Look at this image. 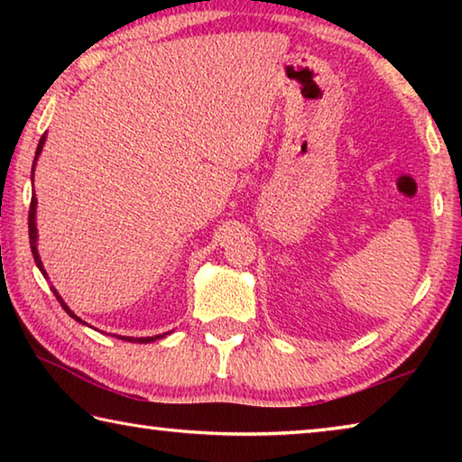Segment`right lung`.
<instances>
[{"label":"right lung","instance_id":"1","mask_svg":"<svg viewBox=\"0 0 462 462\" xmlns=\"http://www.w3.org/2000/svg\"><path fill=\"white\" fill-rule=\"evenodd\" d=\"M44 143H46V134H42V138H41V143H38V148H36V156H34V162H32V183H34V167H36V161H38V156H41V152H42V146H44ZM36 203H38V199H36V195L32 193V201H30V214H28V232H30V248H32V254H34V263H36V267L41 269V273L42 275L46 277V271H44V264H42V261H41V254H38V228H36ZM49 279V277H46ZM52 293L57 295V300H59V303L62 306V310L67 311L69 316H71L73 319H77V322L79 324H85L83 319L79 318V316H75V311H71L69 310V306L65 301H62V297L59 295V291L57 289L52 287ZM169 334V332H167ZM167 334H156V336H146V338H134V336H118L120 340H126V342H138V344H148V342H154V340H161V338H165Z\"/></svg>","mask_w":462,"mask_h":462}]
</instances>
